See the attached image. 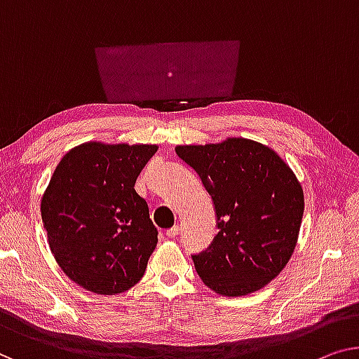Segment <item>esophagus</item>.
Listing matches in <instances>:
<instances>
[{"label":"esophagus","instance_id":"obj_1","mask_svg":"<svg viewBox=\"0 0 359 359\" xmlns=\"http://www.w3.org/2000/svg\"><path fill=\"white\" fill-rule=\"evenodd\" d=\"M179 232H180L179 226H174V227H170V229H168V231H165V235H168L169 238H175L179 235Z\"/></svg>","mask_w":359,"mask_h":359}]
</instances>
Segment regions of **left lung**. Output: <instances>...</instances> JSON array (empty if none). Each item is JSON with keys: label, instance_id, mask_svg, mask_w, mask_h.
Returning <instances> with one entry per match:
<instances>
[{"label": "left lung", "instance_id": "left-lung-1", "mask_svg": "<svg viewBox=\"0 0 359 359\" xmlns=\"http://www.w3.org/2000/svg\"><path fill=\"white\" fill-rule=\"evenodd\" d=\"M211 195L219 232L194 256L205 285L222 297L258 292L280 274L295 251L304 211L303 187L271 147L243 137L177 145Z\"/></svg>", "mask_w": 359, "mask_h": 359}]
</instances>
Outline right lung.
<instances>
[{"instance_id":"1","label":"right lung","mask_w":359,"mask_h":359,"mask_svg":"<svg viewBox=\"0 0 359 359\" xmlns=\"http://www.w3.org/2000/svg\"><path fill=\"white\" fill-rule=\"evenodd\" d=\"M158 145L85 142L64 154L43 191L48 245L69 279L116 295L142 279L158 231L135 182Z\"/></svg>"}]
</instances>
